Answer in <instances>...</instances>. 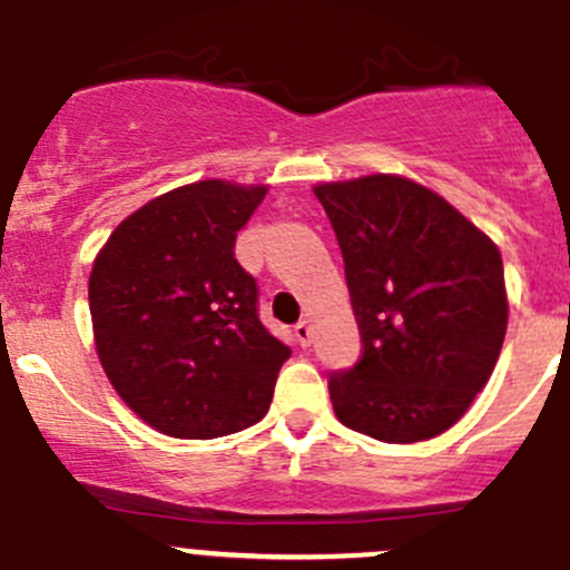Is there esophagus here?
I'll return each mask as SVG.
<instances>
[{
  "label": "esophagus",
  "instance_id": "1",
  "mask_svg": "<svg viewBox=\"0 0 570 570\" xmlns=\"http://www.w3.org/2000/svg\"><path fill=\"white\" fill-rule=\"evenodd\" d=\"M295 336L303 347L312 345V323H308V320H301V323L295 325Z\"/></svg>",
  "mask_w": 570,
  "mask_h": 570
}]
</instances>
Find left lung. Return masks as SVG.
Masks as SVG:
<instances>
[{
  "instance_id": "left-lung-1",
  "label": "left lung",
  "mask_w": 570,
  "mask_h": 570,
  "mask_svg": "<svg viewBox=\"0 0 570 570\" xmlns=\"http://www.w3.org/2000/svg\"><path fill=\"white\" fill-rule=\"evenodd\" d=\"M331 219L362 358L328 375L334 412L381 443L456 423L488 384L507 334L501 253L414 180L370 175L314 189Z\"/></svg>"
}]
</instances>
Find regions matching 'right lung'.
<instances>
[{
	"mask_svg": "<svg viewBox=\"0 0 570 570\" xmlns=\"http://www.w3.org/2000/svg\"><path fill=\"white\" fill-rule=\"evenodd\" d=\"M264 186L200 180L156 197L110 234L88 281L99 362L158 432L225 438L267 414L289 345L258 317L236 230Z\"/></svg>",
	"mask_w": 570,
	"mask_h": 570,
	"instance_id": "obj_1",
	"label": "right lung"
}]
</instances>
